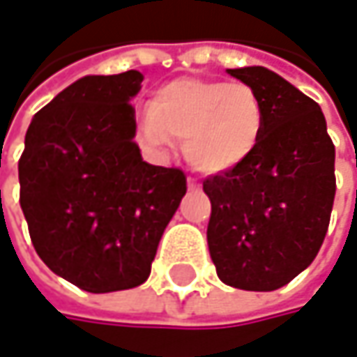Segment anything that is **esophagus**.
Listing matches in <instances>:
<instances>
[{
	"label": "esophagus",
	"instance_id": "obj_1",
	"mask_svg": "<svg viewBox=\"0 0 357 357\" xmlns=\"http://www.w3.org/2000/svg\"><path fill=\"white\" fill-rule=\"evenodd\" d=\"M188 188H190V190H198V181L194 178H188Z\"/></svg>",
	"mask_w": 357,
	"mask_h": 357
}]
</instances>
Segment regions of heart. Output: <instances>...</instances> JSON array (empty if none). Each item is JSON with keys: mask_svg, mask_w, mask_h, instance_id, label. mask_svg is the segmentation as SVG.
<instances>
[{"mask_svg": "<svg viewBox=\"0 0 357 357\" xmlns=\"http://www.w3.org/2000/svg\"><path fill=\"white\" fill-rule=\"evenodd\" d=\"M266 110L245 83L183 77L161 85L149 110L137 116V141L161 153L181 141L185 161L202 174H227L245 163L261 143Z\"/></svg>", "mask_w": 357, "mask_h": 357, "instance_id": "obj_1", "label": "heart"}]
</instances>
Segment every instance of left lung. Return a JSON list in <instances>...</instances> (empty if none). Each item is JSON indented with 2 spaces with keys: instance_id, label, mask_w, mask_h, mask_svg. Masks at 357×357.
Returning <instances> with one entry per match:
<instances>
[{
  "instance_id": "obj_1",
  "label": "left lung",
  "mask_w": 357,
  "mask_h": 357,
  "mask_svg": "<svg viewBox=\"0 0 357 357\" xmlns=\"http://www.w3.org/2000/svg\"><path fill=\"white\" fill-rule=\"evenodd\" d=\"M264 102L257 151L204 181L208 251L220 282L272 292L305 272L327 235L335 198V146L321 106L266 67L227 69Z\"/></svg>"
}]
</instances>
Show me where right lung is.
I'll return each instance as SVG.
<instances>
[{
	"instance_id": "right-lung-1",
	"label": "right lung",
	"mask_w": 357,
	"mask_h": 357,
	"mask_svg": "<svg viewBox=\"0 0 357 357\" xmlns=\"http://www.w3.org/2000/svg\"><path fill=\"white\" fill-rule=\"evenodd\" d=\"M143 75H85L34 114L17 163L40 259L85 292L141 286L185 196L181 169L143 161L130 100Z\"/></svg>"
}]
</instances>
